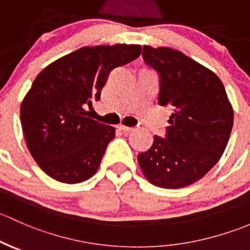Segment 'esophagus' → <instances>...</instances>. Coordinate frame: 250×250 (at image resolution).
<instances>
[{
	"mask_svg": "<svg viewBox=\"0 0 250 250\" xmlns=\"http://www.w3.org/2000/svg\"><path fill=\"white\" fill-rule=\"evenodd\" d=\"M118 128H120V130H123V131H131V130H133V127H130V126H125V125H123V124L118 125Z\"/></svg>",
	"mask_w": 250,
	"mask_h": 250,
	"instance_id": "34e87169",
	"label": "esophagus"
}]
</instances>
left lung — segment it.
I'll return each instance as SVG.
<instances>
[{"label":"left lung","mask_w":250,"mask_h":250,"mask_svg":"<svg viewBox=\"0 0 250 250\" xmlns=\"http://www.w3.org/2000/svg\"><path fill=\"white\" fill-rule=\"evenodd\" d=\"M144 62L159 74V104L173 110L165 138L138 154L151 184L179 189L201 179L223 155L233 125V110L215 73L171 48L144 45Z\"/></svg>","instance_id":"obj_1"}]
</instances>
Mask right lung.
Segmentation results:
<instances>
[{"mask_svg":"<svg viewBox=\"0 0 250 250\" xmlns=\"http://www.w3.org/2000/svg\"><path fill=\"white\" fill-rule=\"evenodd\" d=\"M141 45L84 47L47 66L20 107L31 155L53 179L76 184L96 173L115 128L86 115L113 68L137 59Z\"/></svg>","mask_w":250,"mask_h":250,"instance_id":"right-lung-1","label":"right lung"}]
</instances>
